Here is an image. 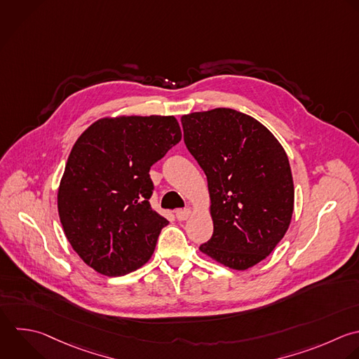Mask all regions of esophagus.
I'll list each match as a JSON object with an SVG mask.
<instances>
[{
	"instance_id": "1",
	"label": "esophagus",
	"mask_w": 359,
	"mask_h": 359,
	"mask_svg": "<svg viewBox=\"0 0 359 359\" xmlns=\"http://www.w3.org/2000/svg\"><path fill=\"white\" fill-rule=\"evenodd\" d=\"M192 215V210L189 209V208H187V209H181V210H177L175 212V216H177V219L180 220V222H184V220H187V219H189V216Z\"/></svg>"
}]
</instances>
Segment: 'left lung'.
<instances>
[{"mask_svg": "<svg viewBox=\"0 0 359 359\" xmlns=\"http://www.w3.org/2000/svg\"><path fill=\"white\" fill-rule=\"evenodd\" d=\"M181 123L185 146L208 178L213 234L199 250L245 271L289 229L294 188L287 156L262 123L230 108L192 112Z\"/></svg>", "mask_w": 359, "mask_h": 359, "instance_id": "obj_1", "label": "left lung"}]
</instances>
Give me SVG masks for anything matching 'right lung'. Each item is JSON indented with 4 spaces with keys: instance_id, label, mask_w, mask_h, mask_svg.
<instances>
[{
    "instance_id": "add662e5",
    "label": "right lung",
    "mask_w": 359,
    "mask_h": 359,
    "mask_svg": "<svg viewBox=\"0 0 359 359\" xmlns=\"http://www.w3.org/2000/svg\"><path fill=\"white\" fill-rule=\"evenodd\" d=\"M174 116H107L74 143L57 192L73 250L94 271L121 276L153 255L168 220L149 202L150 167L181 142Z\"/></svg>"
}]
</instances>
